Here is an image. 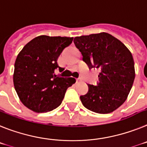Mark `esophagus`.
I'll return each instance as SVG.
<instances>
[{
  "label": "esophagus",
  "instance_id": "34e87169",
  "mask_svg": "<svg viewBox=\"0 0 147 147\" xmlns=\"http://www.w3.org/2000/svg\"><path fill=\"white\" fill-rule=\"evenodd\" d=\"M81 81H82V80H81V78H77V79H76V81H77V82H81Z\"/></svg>",
  "mask_w": 147,
  "mask_h": 147
}]
</instances>
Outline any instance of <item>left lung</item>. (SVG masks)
Masks as SVG:
<instances>
[{
    "mask_svg": "<svg viewBox=\"0 0 147 147\" xmlns=\"http://www.w3.org/2000/svg\"><path fill=\"white\" fill-rule=\"evenodd\" d=\"M74 43L89 68L100 71L97 86L88 84V92L80 96L83 105L99 114L113 112L127 100L135 80L132 53L107 32L75 37Z\"/></svg>",
    "mask_w": 147,
    "mask_h": 147,
    "instance_id": "8db88e82",
    "label": "left lung"
}]
</instances>
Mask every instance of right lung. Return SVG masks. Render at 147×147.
Here are the masks:
<instances>
[{"label": "right lung", "mask_w": 147, "mask_h": 147, "mask_svg": "<svg viewBox=\"0 0 147 147\" xmlns=\"http://www.w3.org/2000/svg\"><path fill=\"white\" fill-rule=\"evenodd\" d=\"M73 38L40 35L26 43L15 60L13 83L20 101L35 112H47L61 105L74 78L55 75L57 60Z\"/></svg>", "instance_id": "1"}]
</instances>
